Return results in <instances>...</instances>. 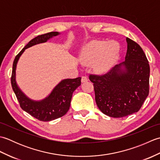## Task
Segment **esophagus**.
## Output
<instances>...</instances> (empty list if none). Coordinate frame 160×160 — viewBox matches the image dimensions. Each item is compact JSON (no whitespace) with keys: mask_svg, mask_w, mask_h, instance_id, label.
<instances>
[{"mask_svg":"<svg viewBox=\"0 0 160 160\" xmlns=\"http://www.w3.org/2000/svg\"><path fill=\"white\" fill-rule=\"evenodd\" d=\"M88 81V78L86 77V76H82V79H81V82H82V83L84 82H86Z\"/></svg>","mask_w":160,"mask_h":160,"instance_id":"34e87169","label":"esophagus"}]
</instances>
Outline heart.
<instances>
[{
  "mask_svg": "<svg viewBox=\"0 0 160 160\" xmlns=\"http://www.w3.org/2000/svg\"><path fill=\"white\" fill-rule=\"evenodd\" d=\"M120 47L115 40L90 43L81 51L80 59L84 64L93 65L99 73L108 72L113 66L120 53Z\"/></svg>",
  "mask_w": 160,
  "mask_h": 160,
  "instance_id": "1",
  "label": "heart"
}]
</instances>
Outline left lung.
Segmentation results:
<instances>
[{
	"label": "left lung",
	"mask_w": 160,
	"mask_h": 160,
	"mask_svg": "<svg viewBox=\"0 0 160 160\" xmlns=\"http://www.w3.org/2000/svg\"><path fill=\"white\" fill-rule=\"evenodd\" d=\"M124 62L103 76L90 75L99 109L112 118H123L140 109L149 93L150 67L144 51L126 38Z\"/></svg>",
	"instance_id": "8db88e82"
}]
</instances>
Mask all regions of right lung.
<instances>
[{
	"label": "right lung",
	"instance_id": "obj_1",
	"mask_svg": "<svg viewBox=\"0 0 160 160\" xmlns=\"http://www.w3.org/2000/svg\"><path fill=\"white\" fill-rule=\"evenodd\" d=\"M60 34L58 32H53L36 37L24 48L15 58L13 63L11 82L13 91L18 99L22 109L43 122L56 120L63 116L69 111L71 98L73 91L81 84V78L75 79H64L53 88L48 96L40 100L29 98L24 93L16 82V67L20 56L29 47L48 41L54 36Z\"/></svg>",
	"mask_w": 160,
	"mask_h": 160
}]
</instances>
